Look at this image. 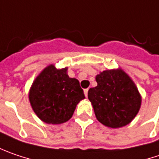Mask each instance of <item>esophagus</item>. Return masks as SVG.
Listing matches in <instances>:
<instances>
[{"mask_svg": "<svg viewBox=\"0 0 159 159\" xmlns=\"http://www.w3.org/2000/svg\"><path fill=\"white\" fill-rule=\"evenodd\" d=\"M88 91H89V89H84V95H85V97H87V95H88Z\"/></svg>", "mask_w": 159, "mask_h": 159, "instance_id": "esophagus-1", "label": "esophagus"}]
</instances>
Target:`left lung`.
Segmentation results:
<instances>
[{"instance_id":"left-lung-1","label":"left lung","mask_w":159,"mask_h":159,"mask_svg":"<svg viewBox=\"0 0 159 159\" xmlns=\"http://www.w3.org/2000/svg\"><path fill=\"white\" fill-rule=\"evenodd\" d=\"M95 80L97 86L89 89L88 99L97 120L110 128L129 124L141 104L135 84L121 69L103 71Z\"/></svg>"}]
</instances>
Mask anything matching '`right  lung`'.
Here are the masks:
<instances>
[{
    "label": "right lung",
    "instance_id": "right-lung-1",
    "mask_svg": "<svg viewBox=\"0 0 159 159\" xmlns=\"http://www.w3.org/2000/svg\"><path fill=\"white\" fill-rule=\"evenodd\" d=\"M67 68L46 67L34 81L30 102L38 117L48 124H60L73 116L77 103L84 99L79 81L66 75Z\"/></svg>",
    "mask_w": 159,
    "mask_h": 159
}]
</instances>
